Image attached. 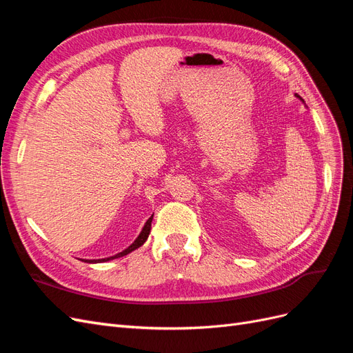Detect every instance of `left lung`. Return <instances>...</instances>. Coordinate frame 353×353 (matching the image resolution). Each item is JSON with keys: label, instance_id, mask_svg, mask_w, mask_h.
<instances>
[{"label": "left lung", "instance_id": "left-lung-1", "mask_svg": "<svg viewBox=\"0 0 353 353\" xmlns=\"http://www.w3.org/2000/svg\"><path fill=\"white\" fill-rule=\"evenodd\" d=\"M294 95H296V99H299V100H301V101L305 104V101H303V99L301 97V95H299V94H294Z\"/></svg>", "mask_w": 353, "mask_h": 353}]
</instances>
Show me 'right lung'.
Listing matches in <instances>:
<instances>
[{
    "mask_svg": "<svg viewBox=\"0 0 353 353\" xmlns=\"http://www.w3.org/2000/svg\"><path fill=\"white\" fill-rule=\"evenodd\" d=\"M152 221H153V215L147 219V222L144 223V227L141 230V232L138 234V237L134 240V243L131 245H128V248L125 250H122L121 253H116L113 256H109V258H104V259H82L83 262L87 263H101V262H109V261H113V259H117V258H122V256L134 252L135 249L141 248V245L145 243V240L148 239V234H150V230H152Z\"/></svg>",
    "mask_w": 353,
    "mask_h": 353,
    "instance_id": "add662e5",
    "label": "right lung"
}]
</instances>
